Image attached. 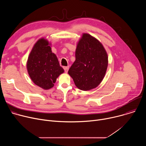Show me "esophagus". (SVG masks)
<instances>
[{
  "label": "esophagus",
  "instance_id": "1",
  "mask_svg": "<svg viewBox=\"0 0 146 146\" xmlns=\"http://www.w3.org/2000/svg\"><path fill=\"white\" fill-rule=\"evenodd\" d=\"M64 70H65V73H67L68 72V70H69V66H66V67H64Z\"/></svg>",
  "mask_w": 146,
  "mask_h": 146
}]
</instances>
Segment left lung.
<instances>
[{"mask_svg": "<svg viewBox=\"0 0 146 146\" xmlns=\"http://www.w3.org/2000/svg\"><path fill=\"white\" fill-rule=\"evenodd\" d=\"M76 60L68 71L76 86L82 91L96 88L105 76L108 53L95 37L83 33L77 44Z\"/></svg>", "mask_w": 146, "mask_h": 146, "instance_id": "left-lung-1", "label": "left lung"}]
</instances>
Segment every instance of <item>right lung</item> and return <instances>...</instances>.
I'll list each match as a JSON object with an SVG mask.
<instances>
[{
  "label": "right lung",
  "instance_id": "1",
  "mask_svg": "<svg viewBox=\"0 0 146 146\" xmlns=\"http://www.w3.org/2000/svg\"><path fill=\"white\" fill-rule=\"evenodd\" d=\"M51 46V42L47 38H39L32 48L27 62L31 79L34 84L45 90L52 88L57 78L64 72Z\"/></svg>",
  "mask_w": 146,
  "mask_h": 146
}]
</instances>
